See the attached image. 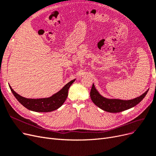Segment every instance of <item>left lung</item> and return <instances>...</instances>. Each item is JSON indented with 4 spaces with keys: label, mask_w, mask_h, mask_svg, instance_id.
Returning a JSON list of instances; mask_svg holds the SVG:
<instances>
[{
    "label": "left lung",
    "mask_w": 156,
    "mask_h": 156,
    "mask_svg": "<svg viewBox=\"0 0 156 156\" xmlns=\"http://www.w3.org/2000/svg\"><path fill=\"white\" fill-rule=\"evenodd\" d=\"M148 90L140 97L132 100H122L119 99H108L101 96L95 89L94 84L90 92V97L93 103L104 111L110 113H119L135 106L144 98Z\"/></svg>",
    "instance_id": "obj_1"
}]
</instances>
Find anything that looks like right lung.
<instances>
[{
  "label": "right lung",
  "mask_w": 156,
  "mask_h": 156,
  "mask_svg": "<svg viewBox=\"0 0 156 156\" xmlns=\"http://www.w3.org/2000/svg\"><path fill=\"white\" fill-rule=\"evenodd\" d=\"M74 81L75 80H73L65 85L59 92L51 97L45 98L30 99L24 98L15 92L11 86H9V88L18 101L28 109L36 112H51L58 109L63 105L67 98L69 89Z\"/></svg>",
  "instance_id": "add662e5"
}]
</instances>
